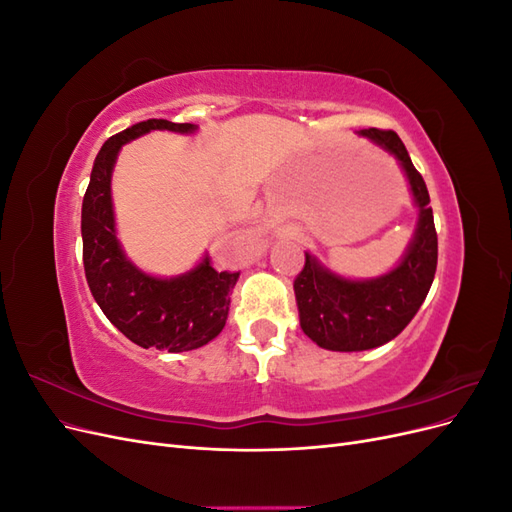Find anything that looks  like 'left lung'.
<instances>
[{
  "label": "left lung",
  "instance_id": "1",
  "mask_svg": "<svg viewBox=\"0 0 512 512\" xmlns=\"http://www.w3.org/2000/svg\"><path fill=\"white\" fill-rule=\"evenodd\" d=\"M399 162L418 209L414 235L397 265L369 280H350L305 252V267L294 280L303 333L324 350L361 352L391 342L423 305L438 267V235L429 192L406 145L393 130H359Z\"/></svg>",
  "mask_w": 512,
  "mask_h": 512
}]
</instances>
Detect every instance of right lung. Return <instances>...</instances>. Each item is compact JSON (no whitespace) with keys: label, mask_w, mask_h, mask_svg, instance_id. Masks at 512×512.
Segmentation results:
<instances>
[{"label":"right lung","mask_w":512,"mask_h":512,"mask_svg":"<svg viewBox=\"0 0 512 512\" xmlns=\"http://www.w3.org/2000/svg\"><path fill=\"white\" fill-rule=\"evenodd\" d=\"M151 130L194 134L198 126L147 119L102 145L83 198V265L96 303L130 342L141 348L185 352L209 344L222 333L230 290L239 273H218L205 254L190 271L158 277L138 269L123 252L115 228L113 168L121 147Z\"/></svg>","instance_id":"1"}]
</instances>
